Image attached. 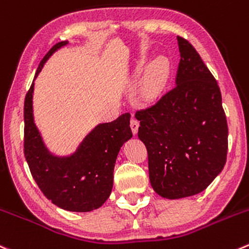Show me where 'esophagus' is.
<instances>
[{
  "mask_svg": "<svg viewBox=\"0 0 249 249\" xmlns=\"http://www.w3.org/2000/svg\"><path fill=\"white\" fill-rule=\"evenodd\" d=\"M139 126H140V122L136 119V118H131L130 120V127H131L132 134L136 135L137 131H139Z\"/></svg>",
  "mask_w": 249,
  "mask_h": 249,
  "instance_id": "34e87169",
  "label": "esophagus"
}]
</instances>
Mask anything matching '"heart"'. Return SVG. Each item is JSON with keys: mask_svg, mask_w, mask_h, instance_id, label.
I'll return each mask as SVG.
<instances>
[{"mask_svg": "<svg viewBox=\"0 0 249 249\" xmlns=\"http://www.w3.org/2000/svg\"><path fill=\"white\" fill-rule=\"evenodd\" d=\"M169 66L164 58H157L144 73L139 85V95L143 100L158 97L165 86L168 79Z\"/></svg>", "mask_w": 249, "mask_h": 249, "instance_id": "heart-1", "label": "heart"}]
</instances>
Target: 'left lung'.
I'll use <instances>...</instances> for the list:
<instances>
[{
  "label": "left lung",
  "instance_id": "1",
  "mask_svg": "<svg viewBox=\"0 0 249 249\" xmlns=\"http://www.w3.org/2000/svg\"><path fill=\"white\" fill-rule=\"evenodd\" d=\"M180 63L173 90L136 112L148 152L149 181L168 199L204 191L221 173L228 123L218 83L194 46L178 36Z\"/></svg>",
  "mask_w": 249,
  "mask_h": 249
}]
</instances>
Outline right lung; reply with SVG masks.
Here are the masks:
<instances>
[{
  "label": "right lung",
  "mask_w": 249,
  "mask_h": 249,
  "mask_svg": "<svg viewBox=\"0 0 249 249\" xmlns=\"http://www.w3.org/2000/svg\"><path fill=\"white\" fill-rule=\"evenodd\" d=\"M58 42L40 62L34 81L48 58L68 45ZM34 81L24 102V154L31 175L42 194L59 208L69 212H91L110 196L113 173L120 148L132 137L130 114L96 125L68 156H57L46 146L35 124L33 107Z\"/></svg>",
  "instance_id": "add662e5"
}]
</instances>
